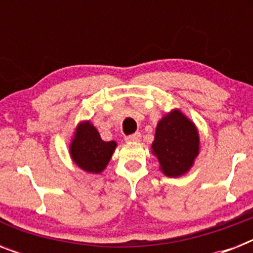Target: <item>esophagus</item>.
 Segmentation results:
<instances>
[{
	"mask_svg": "<svg viewBox=\"0 0 253 253\" xmlns=\"http://www.w3.org/2000/svg\"><path fill=\"white\" fill-rule=\"evenodd\" d=\"M140 137H142L140 133H133L130 134V135H126V137H125V140H126V142H138V140H140Z\"/></svg>",
	"mask_w": 253,
	"mask_h": 253,
	"instance_id": "34e87169",
	"label": "esophagus"
}]
</instances>
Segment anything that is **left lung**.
Masks as SVG:
<instances>
[{"instance_id":"left-lung-1","label":"left lung","mask_w":253,"mask_h":253,"mask_svg":"<svg viewBox=\"0 0 253 253\" xmlns=\"http://www.w3.org/2000/svg\"><path fill=\"white\" fill-rule=\"evenodd\" d=\"M152 149L165 175L169 177L184 175L199 154L195 125L178 110L167 114L158 123Z\"/></svg>"}]
</instances>
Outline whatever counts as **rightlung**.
I'll return each instance as SVG.
<instances>
[{"label":"right lung","mask_w":253,"mask_h":253,"mask_svg":"<svg viewBox=\"0 0 253 253\" xmlns=\"http://www.w3.org/2000/svg\"><path fill=\"white\" fill-rule=\"evenodd\" d=\"M115 147V142H104L92 124L84 123L77 128L71 143V156L82 169L100 173L110 161Z\"/></svg>","instance_id":"obj_1"}]
</instances>
